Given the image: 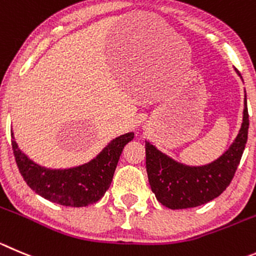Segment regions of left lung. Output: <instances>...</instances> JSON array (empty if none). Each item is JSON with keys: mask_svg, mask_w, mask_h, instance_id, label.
I'll use <instances>...</instances> for the list:
<instances>
[{"mask_svg": "<svg viewBox=\"0 0 256 256\" xmlns=\"http://www.w3.org/2000/svg\"><path fill=\"white\" fill-rule=\"evenodd\" d=\"M248 130L249 114L245 94L240 131L231 146L212 163L186 166L145 142L148 178L156 200L170 210H182L200 206L218 197L235 176L248 142Z\"/></svg>", "mask_w": 256, "mask_h": 256, "instance_id": "8db88e82", "label": "left lung"}]
</instances>
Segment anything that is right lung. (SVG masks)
I'll list each match as a JSON object with an SVG mask.
<instances>
[{
    "mask_svg": "<svg viewBox=\"0 0 256 256\" xmlns=\"http://www.w3.org/2000/svg\"><path fill=\"white\" fill-rule=\"evenodd\" d=\"M12 138V150L24 180L45 200L68 207H84L96 204L111 186L124 146L134 139L128 132L112 140L94 159L69 169H49L28 159Z\"/></svg>",
    "mask_w": 256,
    "mask_h": 256,
    "instance_id": "1",
    "label": "right lung"
}]
</instances>
